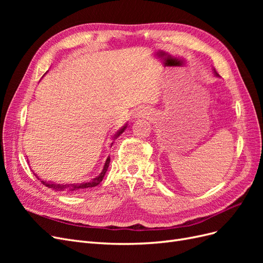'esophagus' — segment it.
Returning a JSON list of instances; mask_svg holds the SVG:
<instances>
[{
    "instance_id": "esophagus-1",
    "label": "esophagus",
    "mask_w": 263,
    "mask_h": 263,
    "mask_svg": "<svg viewBox=\"0 0 263 263\" xmlns=\"http://www.w3.org/2000/svg\"><path fill=\"white\" fill-rule=\"evenodd\" d=\"M145 115H146V113L144 112V110H142V109H139V110H137L136 113H135L134 117H135V118H139V117H144Z\"/></svg>"
}]
</instances>
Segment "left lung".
Here are the masks:
<instances>
[{
  "label": "left lung",
  "mask_w": 263,
  "mask_h": 263,
  "mask_svg": "<svg viewBox=\"0 0 263 263\" xmlns=\"http://www.w3.org/2000/svg\"><path fill=\"white\" fill-rule=\"evenodd\" d=\"M214 73H215V76H216V77H218V73L216 72V71H215V69H214Z\"/></svg>",
  "instance_id": "1"
}]
</instances>
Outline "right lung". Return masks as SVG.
Returning a JSON list of instances; mask_svg holds the SVG:
<instances>
[{
	"label": "right lung",
	"instance_id": "obj_1",
	"mask_svg": "<svg viewBox=\"0 0 263 263\" xmlns=\"http://www.w3.org/2000/svg\"><path fill=\"white\" fill-rule=\"evenodd\" d=\"M126 126H127V125H125V126L123 127V128H121V129H119V130L115 134L114 139L117 138V137L119 136V135H121V134L125 130ZM110 146H112V145H110ZM109 161H110V158L107 157V159L105 160V163H104V166H103L102 172L99 174V176H98L97 178L92 179L90 182L73 183V184H55V183H53V182H51V181H49V182L42 181V183H43L44 185L48 186L49 189H52V190H54V191H60V192H62V191H63V192L76 193V192H79V191H82V190H84V189H91V187H94V186H97L98 184H100L101 181L103 180V178H104L105 173H106V171H107V169H108ZM35 177H36L38 180H42V179H39V177H37L36 174H35Z\"/></svg>",
	"mask_w": 263,
	"mask_h": 263
}]
</instances>
